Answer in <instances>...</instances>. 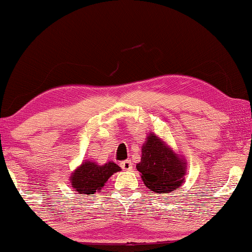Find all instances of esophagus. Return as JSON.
<instances>
[{
    "instance_id": "obj_1",
    "label": "esophagus",
    "mask_w": 252,
    "mask_h": 252,
    "mask_svg": "<svg viewBox=\"0 0 252 252\" xmlns=\"http://www.w3.org/2000/svg\"><path fill=\"white\" fill-rule=\"evenodd\" d=\"M120 165H122V168H123L124 170H126V171H129V170H132V168H133L132 162H130L129 159H126V161H123L122 163H120Z\"/></svg>"
}]
</instances>
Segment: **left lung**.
I'll return each instance as SVG.
<instances>
[{
    "instance_id": "1",
    "label": "left lung",
    "mask_w": 252,
    "mask_h": 252,
    "mask_svg": "<svg viewBox=\"0 0 252 252\" xmlns=\"http://www.w3.org/2000/svg\"><path fill=\"white\" fill-rule=\"evenodd\" d=\"M188 162L185 158L150 132L142 145L141 161L136 169L141 174L142 182L155 193H168L181 188L185 181Z\"/></svg>"
}]
</instances>
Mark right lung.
I'll return each instance as SVG.
<instances>
[{"label":"right lung","mask_w":252,"mask_h":252,"mask_svg":"<svg viewBox=\"0 0 252 252\" xmlns=\"http://www.w3.org/2000/svg\"><path fill=\"white\" fill-rule=\"evenodd\" d=\"M120 170V166L112 161L103 165L94 161H84L71 172L69 181L78 194L90 195L102 190L107 179Z\"/></svg>","instance_id":"obj_1"}]
</instances>
